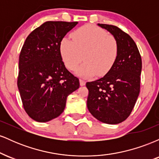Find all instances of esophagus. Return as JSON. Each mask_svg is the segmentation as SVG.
Listing matches in <instances>:
<instances>
[{"label": "esophagus", "instance_id": "34e87169", "mask_svg": "<svg viewBox=\"0 0 159 159\" xmlns=\"http://www.w3.org/2000/svg\"><path fill=\"white\" fill-rule=\"evenodd\" d=\"M79 81H80V85H81V86H84V85H85L86 81H84V80H83V79H80V80H79Z\"/></svg>", "mask_w": 159, "mask_h": 159}]
</instances>
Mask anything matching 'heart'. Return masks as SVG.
I'll use <instances>...</instances> for the list:
<instances>
[{"instance_id": "heart-1", "label": "heart", "mask_w": 159, "mask_h": 159, "mask_svg": "<svg viewBox=\"0 0 159 159\" xmlns=\"http://www.w3.org/2000/svg\"><path fill=\"white\" fill-rule=\"evenodd\" d=\"M72 40L64 37L60 43V52L66 68L77 69L82 61L84 64L78 70L84 77L103 76L114 66L119 55V45L114 36L103 29L87 25L71 34Z\"/></svg>"}]
</instances>
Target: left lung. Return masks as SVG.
<instances>
[{"label":"left lung","mask_w":159,"mask_h":159,"mask_svg":"<svg viewBox=\"0 0 159 159\" xmlns=\"http://www.w3.org/2000/svg\"><path fill=\"white\" fill-rule=\"evenodd\" d=\"M117 40L119 55L103 78L87 82V108L99 121L118 124L126 120L140 93L142 61L139 50L129 34L114 25L98 24Z\"/></svg>","instance_id":"left-lung-1"}]
</instances>
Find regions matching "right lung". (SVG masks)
Returning <instances> with one entry per match:
<instances>
[{
	"mask_svg": "<svg viewBox=\"0 0 159 159\" xmlns=\"http://www.w3.org/2000/svg\"><path fill=\"white\" fill-rule=\"evenodd\" d=\"M77 21H46L29 34L19 54L17 84L25 111L45 123L60 116L79 80L62 61L60 43Z\"/></svg>",
	"mask_w": 159,
	"mask_h": 159,
	"instance_id": "right-lung-1",
	"label": "right lung"
}]
</instances>
